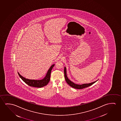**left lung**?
<instances>
[{"instance_id": "1", "label": "left lung", "mask_w": 121, "mask_h": 121, "mask_svg": "<svg viewBox=\"0 0 121 121\" xmlns=\"http://www.w3.org/2000/svg\"><path fill=\"white\" fill-rule=\"evenodd\" d=\"M64 74H65V80L67 82V84L70 86L71 87L75 88V89H83V88H86L87 87H89L90 86H91L92 85H93V84L95 83L97 81V80L95 82H91L90 83L84 84L82 85H78V84H76L73 83L72 81H71L70 80H69L67 76V74H66V68L65 67V68H64Z\"/></svg>"}]
</instances>
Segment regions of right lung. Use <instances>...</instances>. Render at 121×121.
Listing matches in <instances>:
<instances>
[{"instance_id": "1", "label": "right lung", "mask_w": 121, "mask_h": 121, "mask_svg": "<svg viewBox=\"0 0 121 121\" xmlns=\"http://www.w3.org/2000/svg\"><path fill=\"white\" fill-rule=\"evenodd\" d=\"M54 65H52L50 68L49 69L47 75L44 79L41 80H29L23 77L22 76L21 74L18 73L19 76L21 78L24 82L26 83L27 85L30 86L36 87H41L43 86H47L48 82L50 80V75L51 71L52 70L53 67H54Z\"/></svg>"}]
</instances>
